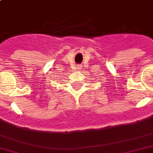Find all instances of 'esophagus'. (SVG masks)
Here are the masks:
<instances>
[{
    "mask_svg": "<svg viewBox=\"0 0 153 153\" xmlns=\"http://www.w3.org/2000/svg\"><path fill=\"white\" fill-rule=\"evenodd\" d=\"M76 68H77V70H80V69H81V65H77V66H76Z\"/></svg>",
    "mask_w": 153,
    "mask_h": 153,
    "instance_id": "esophagus-1",
    "label": "esophagus"
}]
</instances>
